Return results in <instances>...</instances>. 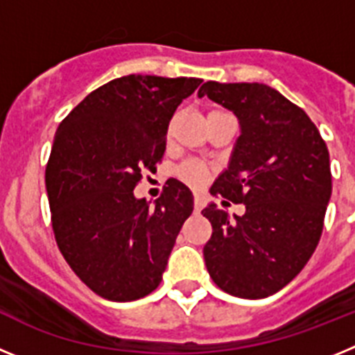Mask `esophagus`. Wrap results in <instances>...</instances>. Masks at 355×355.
I'll list each match as a JSON object with an SVG mask.
<instances>
[{"mask_svg": "<svg viewBox=\"0 0 355 355\" xmlns=\"http://www.w3.org/2000/svg\"><path fill=\"white\" fill-rule=\"evenodd\" d=\"M202 208H205V202H202V199H200L199 196H196V199H193V209H196V211H200Z\"/></svg>", "mask_w": 355, "mask_h": 355, "instance_id": "1", "label": "esophagus"}]
</instances>
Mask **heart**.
I'll use <instances>...</instances> for the list:
<instances>
[{
	"label": "heart",
	"instance_id": "b5f03b06",
	"mask_svg": "<svg viewBox=\"0 0 355 355\" xmlns=\"http://www.w3.org/2000/svg\"><path fill=\"white\" fill-rule=\"evenodd\" d=\"M215 112H220V110H215ZM178 175H180L184 183L190 184V187H199L206 180V168L200 163L187 162L178 168Z\"/></svg>",
	"mask_w": 355,
	"mask_h": 355
}]
</instances>
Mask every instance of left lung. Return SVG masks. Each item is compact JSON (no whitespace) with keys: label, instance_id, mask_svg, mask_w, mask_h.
Segmentation results:
<instances>
[{"label":"left lung","instance_id":"left-lung-1","mask_svg":"<svg viewBox=\"0 0 355 355\" xmlns=\"http://www.w3.org/2000/svg\"><path fill=\"white\" fill-rule=\"evenodd\" d=\"M202 96L231 110L241 130L209 192L245 205L233 218L216 205L202 209L213 227L206 268L225 293L265 299L297 277L318 245L332 192L327 146L306 112L268 85L206 81Z\"/></svg>","mask_w":355,"mask_h":355}]
</instances>
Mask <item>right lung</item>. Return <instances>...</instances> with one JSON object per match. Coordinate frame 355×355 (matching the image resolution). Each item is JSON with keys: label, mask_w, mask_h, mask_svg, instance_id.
I'll return each instance as SVG.
<instances>
[{"label": "right lung", "mask_w": 355, "mask_h": 355, "mask_svg": "<svg viewBox=\"0 0 355 355\" xmlns=\"http://www.w3.org/2000/svg\"><path fill=\"white\" fill-rule=\"evenodd\" d=\"M199 78L130 74L85 97L60 122L46 167L51 224L62 256L94 293L114 302L156 290L192 192L168 180L150 206L137 199L144 171H156L168 122Z\"/></svg>", "instance_id": "add662e5"}]
</instances>
